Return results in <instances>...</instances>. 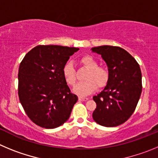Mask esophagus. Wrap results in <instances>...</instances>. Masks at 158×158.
Here are the masks:
<instances>
[{"instance_id":"esophagus-1","label":"esophagus","mask_w":158,"mask_h":158,"mask_svg":"<svg viewBox=\"0 0 158 158\" xmlns=\"http://www.w3.org/2000/svg\"><path fill=\"white\" fill-rule=\"evenodd\" d=\"M79 100L82 101V102H86V101L88 100L87 98H82V97H79Z\"/></svg>"}]
</instances>
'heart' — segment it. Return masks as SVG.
<instances>
[{
    "label": "heart",
    "mask_w": 158,
    "mask_h": 158,
    "mask_svg": "<svg viewBox=\"0 0 158 158\" xmlns=\"http://www.w3.org/2000/svg\"><path fill=\"white\" fill-rule=\"evenodd\" d=\"M81 63L89 71L84 77L85 81L79 82L74 87V93L79 96H86L94 91L97 86L101 88L106 86L109 79V73L104 68L98 67V63L93 56H83L81 59ZM62 72L67 83L71 86L75 85L76 76L72 62H67L64 65Z\"/></svg>",
    "instance_id": "heart-1"
}]
</instances>
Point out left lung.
Segmentation results:
<instances>
[{
    "label": "left lung",
    "mask_w": 158,
    "mask_h": 158,
    "mask_svg": "<svg viewBox=\"0 0 158 158\" xmlns=\"http://www.w3.org/2000/svg\"><path fill=\"white\" fill-rule=\"evenodd\" d=\"M91 50L102 56L109 72L106 86L93 97L97 104L93 119L102 126L116 127L128 120L140 98L143 88L140 67L120 47L102 45Z\"/></svg>",
    "instance_id": "8db88e82"
}]
</instances>
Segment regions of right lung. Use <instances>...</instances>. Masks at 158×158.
Masks as SVG:
<instances>
[{
	"label": "right lung",
	"mask_w": 158,
	"mask_h": 158,
	"mask_svg": "<svg viewBox=\"0 0 158 158\" xmlns=\"http://www.w3.org/2000/svg\"><path fill=\"white\" fill-rule=\"evenodd\" d=\"M79 48L38 45L19 64L18 94L28 117L47 129L69 120L78 97L71 93L63 76V67Z\"/></svg>",
	"instance_id": "add662e5"
}]
</instances>
